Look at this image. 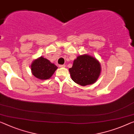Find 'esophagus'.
<instances>
[{"instance_id":"obj_1","label":"esophagus","mask_w":134,"mask_h":134,"mask_svg":"<svg viewBox=\"0 0 134 134\" xmlns=\"http://www.w3.org/2000/svg\"><path fill=\"white\" fill-rule=\"evenodd\" d=\"M65 66H66L65 65H59V66L60 68H64V67H65Z\"/></svg>"}]
</instances>
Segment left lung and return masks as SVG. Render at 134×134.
<instances>
[{
	"mask_svg": "<svg viewBox=\"0 0 134 134\" xmlns=\"http://www.w3.org/2000/svg\"><path fill=\"white\" fill-rule=\"evenodd\" d=\"M69 71L71 79L77 84L86 86L93 84L100 75V65L95 58L88 55L77 57Z\"/></svg>",
	"mask_w": 134,
	"mask_h": 134,
	"instance_id": "8db88e82",
	"label": "left lung"
}]
</instances>
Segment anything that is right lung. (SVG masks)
I'll list each match as a JSON object with an SVG mask.
<instances>
[{
	"label": "right lung",
	"mask_w": 134,
	"mask_h": 134,
	"mask_svg": "<svg viewBox=\"0 0 134 134\" xmlns=\"http://www.w3.org/2000/svg\"><path fill=\"white\" fill-rule=\"evenodd\" d=\"M57 69L56 66L43 57L34 60L31 65L33 75L41 80L50 79Z\"/></svg>",
	"instance_id": "1"
}]
</instances>
